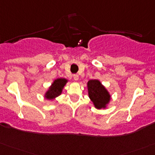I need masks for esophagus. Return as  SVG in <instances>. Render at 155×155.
I'll return each instance as SVG.
<instances>
[{
  "label": "esophagus",
  "mask_w": 155,
  "mask_h": 155,
  "mask_svg": "<svg viewBox=\"0 0 155 155\" xmlns=\"http://www.w3.org/2000/svg\"><path fill=\"white\" fill-rule=\"evenodd\" d=\"M73 78H74V81H78V78H79V76H78V74H74L73 75Z\"/></svg>",
  "instance_id": "1"
}]
</instances>
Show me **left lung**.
I'll return each instance as SVG.
<instances>
[{
	"mask_svg": "<svg viewBox=\"0 0 155 155\" xmlns=\"http://www.w3.org/2000/svg\"><path fill=\"white\" fill-rule=\"evenodd\" d=\"M88 94L96 108H105L109 103L110 96L98 80H91L87 83Z\"/></svg>",
	"mask_w": 155,
	"mask_h": 155,
	"instance_id": "obj_1",
	"label": "left lung"
}]
</instances>
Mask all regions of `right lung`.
Segmentation results:
<instances>
[{"label":"right lung","mask_w":155,"mask_h":155,"mask_svg":"<svg viewBox=\"0 0 155 155\" xmlns=\"http://www.w3.org/2000/svg\"><path fill=\"white\" fill-rule=\"evenodd\" d=\"M66 83H67V80L64 78H58L54 81V83L49 87V90L47 91L45 97L48 100H53L59 96Z\"/></svg>","instance_id":"1"}]
</instances>
